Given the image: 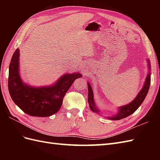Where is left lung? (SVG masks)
Wrapping results in <instances>:
<instances>
[{
	"instance_id": "1",
	"label": "left lung",
	"mask_w": 160,
	"mask_h": 160,
	"mask_svg": "<svg viewBox=\"0 0 160 160\" xmlns=\"http://www.w3.org/2000/svg\"><path fill=\"white\" fill-rule=\"evenodd\" d=\"M148 69H151L150 62H149V60H148ZM150 84H151V71L149 70L147 77L146 78L144 87H142V89H141L140 92H139L136 98H135V100H133L131 102H130L127 105H124V106L119 107L118 113L116 115H115L114 116H112L111 118H109L108 119H110V120H121V119L127 118L130 115L133 113L134 112L136 111L139 107H140L142 103L143 102V101L144 100L145 98L147 96V95L148 92ZM87 85H88V91H88V92H89L88 93V102H89V107L92 111L95 112V113H98V112H100V110L98 109L97 107L96 106V104H95L92 88H91L90 84L89 82H87Z\"/></svg>"
}]
</instances>
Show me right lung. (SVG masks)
<instances>
[{
  "instance_id": "1",
  "label": "right lung",
  "mask_w": 160,
  "mask_h": 160,
  "mask_svg": "<svg viewBox=\"0 0 160 160\" xmlns=\"http://www.w3.org/2000/svg\"><path fill=\"white\" fill-rule=\"evenodd\" d=\"M19 49L13 53L9 67L8 89L12 100L20 109L32 116L49 117L62 106L63 98L79 73H67L50 87H33L23 83L19 73Z\"/></svg>"
}]
</instances>
